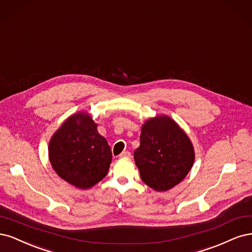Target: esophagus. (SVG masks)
Here are the masks:
<instances>
[{
    "instance_id": "34e87169",
    "label": "esophagus",
    "mask_w": 252,
    "mask_h": 252,
    "mask_svg": "<svg viewBox=\"0 0 252 252\" xmlns=\"http://www.w3.org/2000/svg\"><path fill=\"white\" fill-rule=\"evenodd\" d=\"M119 157L120 158H129V157H131V153L127 152V151H125V152H123V153L120 154Z\"/></svg>"
}]
</instances>
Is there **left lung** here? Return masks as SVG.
Listing matches in <instances>:
<instances>
[{
  "label": "left lung",
  "mask_w": 252,
  "mask_h": 252,
  "mask_svg": "<svg viewBox=\"0 0 252 252\" xmlns=\"http://www.w3.org/2000/svg\"><path fill=\"white\" fill-rule=\"evenodd\" d=\"M134 159L141 180L154 190L166 191L189 174L194 150L188 134L174 119L158 115L142 125Z\"/></svg>",
  "instance_id": "left-lung-1"
}]
</instances>
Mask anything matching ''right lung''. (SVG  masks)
Here are the masks:
<instances>
[{
  "label": "right lung",
  "instance_id": "add662e5",
  "mask_svg": "<svg viewBox=\"0 0 252 252\" xmlns=\"http://www.w3.org/2000/svg\"><path fill=\"white\" fill-rule=\"evenodd\" d=\"M49 161L63 180L79 189H88L107 176L112 152L97 124L87 112L71 115L49 141Z\"/></svg>",
  "mask_w": 252,
  "mask_h": 252
}]
</instances>
